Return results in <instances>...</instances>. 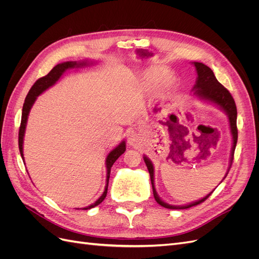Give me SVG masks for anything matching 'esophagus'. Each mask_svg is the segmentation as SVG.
Here are the masks:
<instances>
[{
    "mask_svg": "<svg viewBox=\"0 0 259 259\" xmlns=\"http://www.w3.org/2000/svg\"><path fill=\"white\" fill-rule=\"evenodd\" d=\"M127 143L130 146L136 147L139 144V136L135 134V133H131V134L127 136Z\"/></svg>",
    "mask_w": 259,
    "mask_h": 259,
    "instance_id": "34e87169",
    "label": "esophagus"
}]
</instances>
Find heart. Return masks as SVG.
I'll use <instances>...</instances> for the list:
<instances>
[{"mask_svg":"<svg viewBox=\"0 0 259 259\" xmlns=\"http://www.w3.org/2000/svg\"><path fill=\"white\" fill-rule=\"evenodd\" d=\"M137 82L143 92L150 93L155 90L156 95L161 97L168 95L176 85V79L169 70L162 66H153L145 70L139 74Z\"/></svg>","mask_w":259,"mask_h":259,"instance_id":"b5f03b06","label":"heart"}]
</instances>
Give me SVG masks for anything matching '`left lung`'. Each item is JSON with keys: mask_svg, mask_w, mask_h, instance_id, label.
Listing matches in <instances>:
<instances>
[{"mask_svg": "<svg viewBox=\"0 0 259 259\" xmlns=\"http://www.w3.org/2000/svg\"><path fill=\"white\" fill-rule=\"evenodd\" d=\"M193 66L195 67V70H197V81H195V84L193 86L192 91L194 92V95L197 96L198 98H200L201 100L207 101V103L214 104L216 106H218L222 110L228 115L229 119V124H230V132L232 135V148H231V155H230V165H229V169L232 164V160H233V154H234V149H236L237 146V142H238V128H237V107H236V103H234V99L231 96V94L229 93V91L227 90L226 88L219 83L216 79V76L209 67H207L206 65L202 64V62H197L194 61L192 62ZM144 161L147 165V168L149 170V174H150V179H151V185H152V190H153V197L155 199V201L159 203V204L165 208H169V209H185V208H189L191 206H195L200 204V203L204 202L209 195L211 194L208 193L207 195H205L204 198H202L201 200H198L195 202L189 203V204L186 205H170L168 203L164 202L163 200L160 199V197L156 193L155 187H154V168H153V164L152 162L149 160L146 155H144ZM228 169V171H229ZM227 171L225 177L223 178V180L226 178ZM222 180V182H223ZM221 182V183H222Z\"/></svg>", "mask_w": 259, "mask_h": 259, "instance_id": "obj_1", "label": "left lung"}]
</instances>
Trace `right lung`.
<instances>
[{"instance_id": "1", "label": "right lung", "mask_w": 259, "mask_h": 259, "mask_svg": "<svg viewBox=\"0 0 259 259\" xmlns=\"http://www.w3.org/2000/svg\"><path fill=\"white\" fill-rule=\"evenodd\" d=\"M92 62L88 61V60H83V61H66V62H61V64H58L57 66H55L48 75H45L41 79H38L34 84L31 90L29 91L28 95L25 99V104H23L22 107V115H21V123H20V127H19V135H18V145H19V151L21 154L22 160L23 159V136H25V132H26V126H27V121H28V115L30 113L31 108H32L33 104L35 103V100L37 98L38 95H41L43 92H45L48 89H50L51 86H53L55 83H56L61 75L64 74L67 70L69 69H73V68H81V67H85L89 66ZM125 150H126V144H125V140L121 142L119 145H117L113 150H111L109 152V154L107 155L106 159V167H107V179H106V187H105V191L104 193L100 195L99 199H97L95 201V203L93 204L84 207L83 209H90L97 206L98 204H100L103 202L107 195V191H108V184H109V178H110V171H111V167L113 165V163L117 160L120 155H122Z\"/></svg>"}]
</instances>
